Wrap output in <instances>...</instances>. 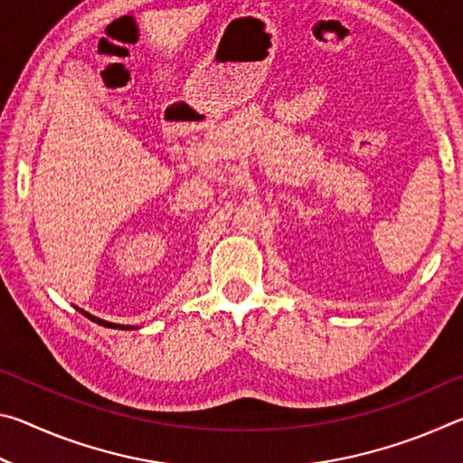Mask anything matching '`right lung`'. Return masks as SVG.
I'll return each mask as SVG.
<instances>
[{"mask_svg":"<svg viewBox=\"0 0 463 463\" xmlns=\"http://www.w3.org/2000/svg\"><path fill=\"white\" fill-rule=\"evenodd\" d=\"M77 310H80L83 317H88L90 320H93V323H98V325H101V326H108V328H122V331H124V328H127V331H128V328H132V326H124V325L108 323V320H101V318H98V317H93V315H90V312H85V310H81V308H77Z\"/></svg>","mask_w":463,"mask_h":463,"instance_id":"1","label":"right lung"}]
</instances>
